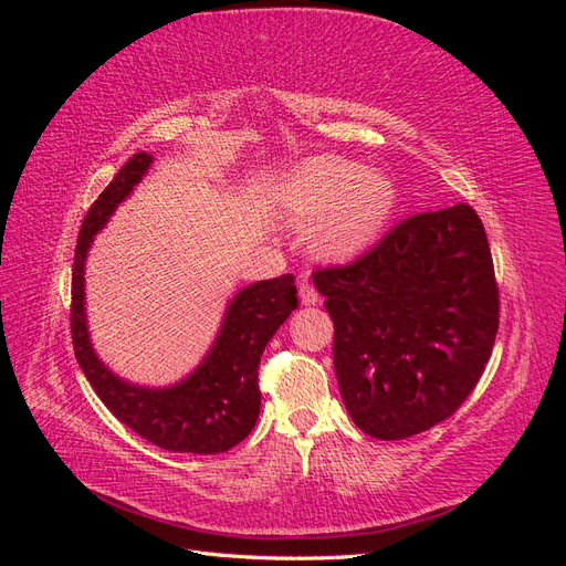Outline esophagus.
<instances>
[{
    "label": "esophagus",
    "mask_w": 566,
    "mask_h": 566,
    "mask_svg": "<svg viewBox=\"0 0 566 566\" xmlns=\"http://www.w3.org/2000/svg\"><path fill=\"white\" fill-rule=\"evenodd\" d=\"M300 297H302V304H306V306H312V304H316L321 297H318V290L314 287V283L306 279V276H302V281H300Z\"/></svg>",
    "instance_id": "34e87169"
}]
</instances>
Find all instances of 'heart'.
<instances>
[{
    "mask_svg": "<svg viewBox=\"0 0 566 566\" xmlns=\"http://www.w3.org/2000/svg\"><path fill=\"white\" fill-rule=\"evenodd\" d=\"M281 202L300 221L325 217L316 233L318 250L331 256H349L380 233L397 202V188L382 172L323 156L285 177Z\"/></svg>",
    "mask_w": 566,
    "mask_h": 566,
    "instance_id": "1",
    "label": "heart"
}]
</instances>
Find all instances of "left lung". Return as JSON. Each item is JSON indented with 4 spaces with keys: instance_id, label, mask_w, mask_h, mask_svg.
<instances>
[{
    "instance_id": "left-lung-1",
    "label": "left lung",
    "mask_w": 566,
    "mask_h": 566,
    "mask_svg": "<svg viewBox=\"0 0 566 566\" xmlns=\"http://www.w3.org/2000/svg\"><path fill=\"white\" fill-rule=\"evenodd\" d=\"M333 364L361 432L399 441L451 418L489 364L499 283L482 219L460 202L413 214L354 262L314 271Z\"/></svg>"
}]
</instances>
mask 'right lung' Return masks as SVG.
Masks as SVG:
<instances>
[{"label":"right lung","instance_id":"right-lung-1","mask_svg":"<svg viewBox=\"0 0 566 566\" xmlns=\"http://www.w3.org/2000/svg\"><path fill=\"white\" fill-rule=\"evenodd\" d=\"M150 163L153 158L144 150L132 156L82 221L71 290L75 358L111 413L146 441L175 453H224L252 432L260 416V358L273 333L297 310L295 276L283 273L241 290L229 304L210 354L184 382L148 389L115 378L90 345L84 318V260L94 233L106 224L117 202L142 181Z\"/></svg>","mask_w":566,"mask_h":566}]
</instances>
